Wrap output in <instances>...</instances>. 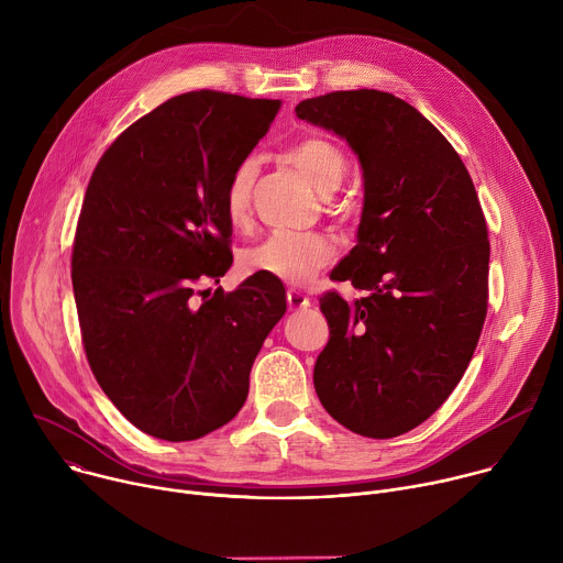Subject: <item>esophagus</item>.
Listing matches in <instances>:
<instances>
[{"mask_svg":"<svg viewBox=\"0 0 563 563\" xmlns=\"http://www.w3.org/2000/svg\"><path fill=\"white\" fill-rule=\"evenodd\" d=\"M287 305H289L291 311H300V309L309 307V298L298 289H289L287 291Z\"/></svg>","mask_w":563,"mask_h":563,"instance_id":"obj_1","label":"esophagus"}]
</instances>
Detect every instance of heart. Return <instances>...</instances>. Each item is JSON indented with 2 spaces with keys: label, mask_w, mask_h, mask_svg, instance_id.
<instances>
[{
  "label": "heart",
  "mask_w": 563,
  "mask_h": 563,
  "mask_svg": "<svg viewBox=\"0 0 563 563\" xmlns=\"http://www.w3.org/2000/svg\"><path fill=\"white\" fill-rule=\"evenodd\" d=\"M287 163H291L320 196L334 194L345 174L347 157L345 153L320 135H307L298 140L285 153ZM258 178V159H240L229 176L224 189V216L233 227L245 224L252 213L254 185ZM336 256L332 240L323 233H272L256 247H250L240 265L250 274H265L269 278L305 285L323 272Z\"/></svg>",
  "instance_id": "heart-1"
}]
</instances>
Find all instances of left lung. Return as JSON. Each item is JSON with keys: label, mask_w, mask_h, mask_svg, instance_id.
<instances>
[{"label": "left lung", "mask_w": 563, "mask_h": 563, "mask_svg": "<svg viewBox=\"0 0 563 563\" xmlns=\"http://www.w3.org/2000/svg\"><path fill=\"white\" fill-rule=\"evenodd\" d=\"M296 115L350 144L365 189L356 247L330 276L365 296L320 298L330 343L313 365L316 394L361 437L406 434L443 406L484 330V211L459 153L400 98L334 91Z\"/></svg>", "instance_id": "1"}]
</instances>
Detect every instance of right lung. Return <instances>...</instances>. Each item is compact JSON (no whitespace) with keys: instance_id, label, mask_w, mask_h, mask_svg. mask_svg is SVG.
Here are the masks:
<instances>
[{"instance_id":"obj_1","label":"right lung","mask_w":563,"mask_h":563,"mask_svg":"<svg viewBox=\"0 0 563 563\" xmlns=\"http://www.w3.org/2000/svg\"><path fill=\"white\" fill-rule=\"evenodd\" d=\"M278 109L218 91L172 98L107 148L87 187L70 261L85 352L111 404L155 439L229 423L287 309L265 274L194 300L233 263L224 189Z\"/></svg>"}]
</instances>
